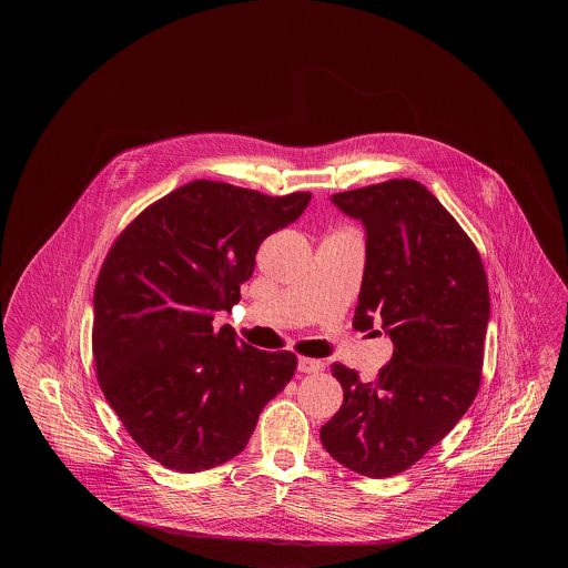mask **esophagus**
Wrapping results in <instances>:
<instances>
[{"instance_id": "esophagus-1", "label": "esophagus", "mask_w": 568, "mask_h": 568, "mask_svg": "<svg viewBox=\"0 0 568 568\" xmlns=\"http://www.w3.org/2000/svg\"><path fill=\"white\" fill-rule=\"evenodd\" d=\"M322 368H324V362H320V359H313V357H300L297 359V371L304 373V375L320 373Z\"/></svg>"}]
</instances>
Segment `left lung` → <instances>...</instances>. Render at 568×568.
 <instances>
[{
    "instance_id": "left-lung-1",
    "label": "left lung",
    "mask_w": 568,
    "mask_h": 568,
    "mask_svg": "<svg viewBox=\"0 0 568 568\" xmlns=\"http://www.w3.org/2000/svg\"><path fill=\"white\" fill-rule=\"evenodd\" d=\"M329 200L366 234L353 327L366 332L381 322L394 355L375 383L332 366L345 400L320 436L345 468L383 479L424 458L477 396L486 271L458 221L417 181L394 179Z\"/></svg>"
}]
</instances>
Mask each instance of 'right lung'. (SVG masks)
I'll return each instance as SVG.
<instances>
[{
  "mask_svg": "<svg viewBox=\"0 0 568 568\" xmlns=\"http://www.w3.org/2000/svg\"><path fill=\"white\" fill-rule=\"evenodd\" d=\"M308 202L311 193L271 197L193 181L112 244L93 294L98 381L125 430L165 468L200 473L239 456L294 377V353L253 349L213 320L239 304L264 239Z\"/></svg>",
  "mask_w": 568,
  "mask_h": 568,
  "instance_id": "right-lung-1",
  "label": "right lung"
}]
</instances>
